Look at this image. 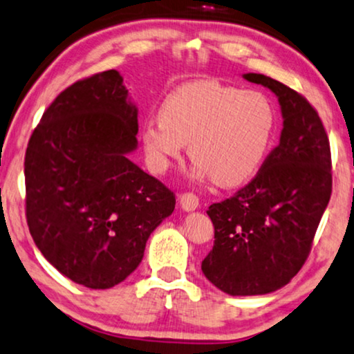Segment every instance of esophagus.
I'll return each instance as SVG.
<instances>
[{
    "mask_svg": "<svg viewBox=\"0 0 354 354\" xmlns=\"http://www.w3.org/2000/svg\"><path fill=\"white\" fill-rule=\"evenodd\" d=\"M178 201H180L181 209L185 212H192L199 207V197H197L196 194H192V192H185V194H181L180 197H178Z\"/></svg>",
    "mask_w": 354,
    "mask_h": 354,
    "instance_id": "34e87169",
    "label": "esophagus"
}]
</instances>
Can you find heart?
Returning a JSON list of instances; mask_svg holds the SVG:
<instances>
[{
  "label": "heart",
  "mask_w": 354,
  "mask_h": 354,
  "mask_svg": "<svg viewBox=\"0 0 354 354\" xmlns=\"http://www.w3.org/2000/svg\"><path fill=\"white\" fill-rule=\"evenodd\" d=\"M272 102L257 91L199 81L169 92L160 118L140 131L145 160L153 173L167 171L189 144L196 178L238 186L261 169L275 134Z\"/></svg>",
  "instance_id": "b5f03b06"
}]
</instances>
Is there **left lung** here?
I'll use <instances>...</instances> for the list:
<instances>
[{
  "label": "left lung",
  "mask_w": 354,
  "mask_h": 354,
  "mask_svg": "<svg viewBox=\"0 0 354 354\" xmlns=\"http://www.w3.org/2000/svg\"><path fill=\"white\" fill-rule=\"evenodd\" d=\"M243 77L275 93L283 129L256 178L207 210L215 243L202 272L232 296L267 295L290 283L309 256L332 194L330 144L317 111L275 79Z\"/></svg>",
  "instance_id": "1"
}]
</instances>
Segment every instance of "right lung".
I'll list each match as a JSON object with an SVG mask.
<instances>
[{
  "label": "right lung",
  "instance_id": "add662e5",
  "mask_svg": "<svg viewBox=\"0 0 354 354\" xmlns=\"http://www.w3.org/2000/svg\"><path fill=\"white\" fill-rule=\"evenodd\" d=\"M138 113L121 74L105 71L55 98L26 152L35 246L56 270L92 290L128 279L176 204L168 187L129 160Z\"/></svg>",
  "mask_w": 354,
  "mask_h": 354
}]
</instances>
